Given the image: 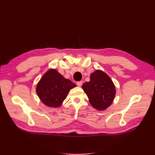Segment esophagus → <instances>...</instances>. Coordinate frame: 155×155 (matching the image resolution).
Segmentation results:
<instances>
[{
    "mask_svg": "<svg viewBox=\"0 0 155 155\" xmlns=\"http://www.w3.org/2000/svg\"><path fill=\"white\" fill-rule=\"evenodd\" d=\"M82 83H83L82 81H78L77 82V85L78 87H81L82 85Z\"/></svg>",
    "mask_w": 155,
    "mask_h": 155,
    "instance_id": "34e87169",
    "label": "esophagus"
}]
</instances>
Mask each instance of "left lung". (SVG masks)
Returning a JSON list of instances; mask_svg holds the SVG:
<instances>
[{
  "mask_svg": "<svg viewBox=\"0 0 155 155\" xmlns=\"http://www.w3.org/2000/svg\"><path fill=\"white\" fill-rule=\"evenodd\" d=\"M91 105L97 110H106L110 107L116 95V87L108 75L96 70L90 75V81L82 85Z\"/></svg>",
  "mask_w": 155,
  "mask_h": 155,
  "instance_id": "left-lung-1",
  "label": "left lung"
}]
</instances>
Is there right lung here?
<instances>
[{
    "mask_svg": "<svg viewBox=\"0 0 155 155\" xmlns=\"http://www.w3.org/2000/svg\"><path fill=\"white\" fill-rule=\"evenodd\" d=\"M76 85L64 78L56 69L50 68L37 84L36 92L40 100L50 107L61 106L72 88Z\"/></svg>",
    "mask_w": 155,
    "mask_h": 155,
    "instance_id": "1",
    "label": "right lung"
}]
</instances>
